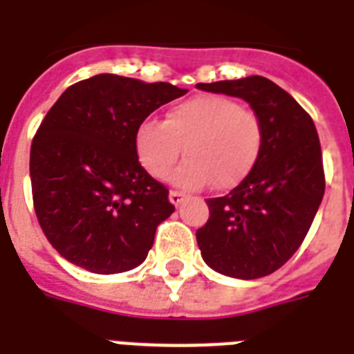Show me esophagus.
Returning a JSON list of instances; mask_svg holds the SVG:
<instances>
[{
	"label": "esophagus",
	"mask_w": 354,
	"mask_h": 354,
	"mask_svg": "<svg viewBox=\"0 0 354 354\" xmlns=\"http://www.w3.org/2000/svg\"><path fill=\"white\" fill-rule=\"evenodd\" d=\"M183 198H185V194H183L182 191H171V193H169V200H171V204L174 205L182 204Z\"/></svg>",
	"instance_id": "1"
}]
</instances>
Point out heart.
Returning a JSON list of instances; mask_svg holds the SVG:
<instances>
[{
  "instance_id": "1",
  "label": "heart",
  "mask_w": 354,
  "mask_h": 354,
  "mask_svg": "<svg viewBox=\"0 0 354 354\" xmlns=\"http://www.w3.org/2000/svg\"><path fill=\"white\" fill-rule=\"evenodd\" d=\"M136 152L150 176L165 178L182 156L172 182L187 189H230L244 180L263 149V124L233 97L198 95L174 104L165 121L147 119L136 130Z\"/></svg>"
}]
</instances>
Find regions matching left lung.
I'll list each match as a JSON object with an SVG mask.
<instances>
[{"label": "left lung", "mask_w": 354, "mask_h": 354, "mask_svg": "<svg viewBox=\"0 0 354 354\" xmlns=\"http://www.w3.org/2000/svg\"><path fill=\"white\" fill-rule=\"evenodd\" d=\"M196 88L241 97L263 124V149L250 174L226 196L205 200L209 218L196 230L202 257L236 279L274 274L301 246L324 198L314 121L290 93L259 75Z\"/></svg>", "instance_id": "obj_1"}]
</instances>
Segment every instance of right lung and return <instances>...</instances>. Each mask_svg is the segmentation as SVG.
I'll return each mask as SVG.
<instances>
[{"label": "right lung", "instance_id": "obj_1", "mask_svg": "<svg viewBox=\"0 0 354 354\" xmlns=\"http://www.w3.org/2000/svg\"><path fill=\"white\" fill-rule=\"evenodd\" d=\"M185 93L102 73L69 86L47 112L30 145L32 204L44 235L69 263L119 274L147 259L174 205L139 163L136 130Z\"/></svg>", "mask_w": 354, "mask_h": 354}]
</instances>
